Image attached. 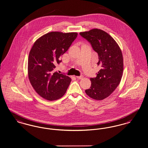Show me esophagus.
Instances as JSON below:
<instances>
[{
    "label": "esophagus",
    "mask_w": 148,
    "mask_h": 148,
    "mask_svg": "<svg viewBox=\"0 0 148 148\" xmlns=\"http://www.w3.org/2000/svg\"><path fill=\"white\" fill-rule=\"evenodd\" d=\"M76 77L78 78V79H82L83 77H84V76H76Z\"/></svg>",
    "instance_id": "esophagus-1"
}]
</instances>
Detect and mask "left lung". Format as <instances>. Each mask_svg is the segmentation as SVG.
Masks as SVG:
<instances>
[{
	"label": "left lung",
	"instance_id": "8db88e82",
	"mask_svg": "<svg viewBox=\"0 0 148 148\" xmlns=\"http://www.w3.org/2000/svg\"><path fill=\"white\" fill-rule=\"evenodd\" d=\"M99 56L97 63L101 67L97 76L91 78V86L86 90L89 97L102 100L112 93L119 85L123 73V57L116 42L108 33L99 29L80 32Z\"/></svg>",
	"mask_w": 148,
	"mask_h": 148
}]
</instances>
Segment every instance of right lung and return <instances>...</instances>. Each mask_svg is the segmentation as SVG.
<instances>
[{
  "instance_id": "1",
  "label": "right lung",
  "mask_w": 148,
  "mask_h": 148,
  "mask_svg": "<svg viewBox=\"0 0 148 148\" xmlns=\"http://www.w3.org/2000/svg\"><path fill=\"white\" fill-rule=\"evenodd\" d=\"M77 33L51 32L37 39L28 62L29 81L36 92L49 101L61 98L70 85V77L56 71L60 57L76 38Z\"/></svg>"
}]
</instances>
